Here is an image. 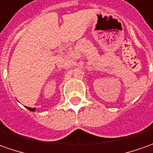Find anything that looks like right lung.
<instances>
[{"mask_svg": "<svg viewBox=\"0 0 153 153\" xmlns=\"http://www.w3.org/2000/svg\"><path fill=\"white\" fill-rule=\"evenodd\" d=\"M26 108L27 109H29V111H31V112H34L35 111V108H29V107H26Z\"/></svg>", "mask_w": 153, "mask_h": 153, "instance_id": "add662e5", "label": "right lung"}]
</instances>
